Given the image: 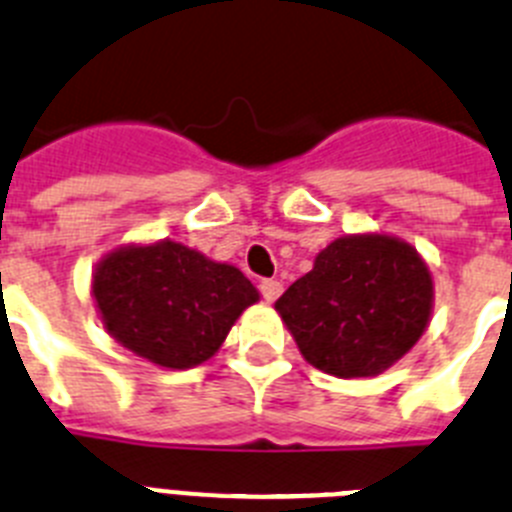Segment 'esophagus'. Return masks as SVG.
<instances>
[{
  "label": "esophagus",
  "instance_id": "obj_1",
  "mask_svg": "<svg viewBox=\"0 0 512 512\" xmlns=\"http://www.w3.org/2000/svg\"><path fill=\"white\" fill-rule=\"evenodd\" d=\"M260 293H262V299L273 304V301L283 293V283L275 281V278H265V281L260 283Z\"/></svg>",
  "mask_w": 512,
  "mask_h": 512
}]
</instances>
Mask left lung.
<instances>
[{
  "instance_id": "obj_1",
  "label": "left lung",
  "mask_w": 512,
  "mask_h": 512,
  "mask_svg": "<svg viewBox=\"0 0 512 512\" xmlns=\"http://www.w3.org/2000/svg\"><path fill=\"white\" fill-rule=\"evenodd\" d=\"M433 301L425 257L402 237L363 231L327 244L275 311L306 363L337 379H368L415 348Z\"/></svg>"
}]
</instances>
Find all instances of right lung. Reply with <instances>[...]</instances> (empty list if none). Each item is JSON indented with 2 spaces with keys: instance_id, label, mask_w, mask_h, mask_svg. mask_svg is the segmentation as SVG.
<instances>
[{
  "instance_id": "obj_1",
  "label": "right lung",
  "mask_w": 512,
  "mask_h": 512,
  "mask_svg": "<svg viewBox=\"0 0 512 512\" xmlns=\"http://www.w3.org/2000/svg\"><path fill=\"white\" fill-rule=\"evenodd\" d=\"M102 327L144 361L170 371L201 366L260 293L244 273L175 239L118 244L92 270Z\"/></svg>"
}]
</instances>
